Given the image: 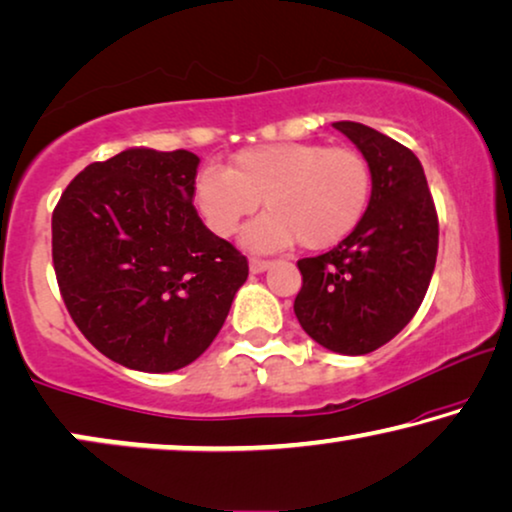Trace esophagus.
I'll use <instances>...</instances> for the list:
<instances>
[{
    "label": "esophagus",
    "mask_w": 512,
    "mask_h": 512,
    "mask_svg": "<svg viewBox=\"0 0 512 512\" xmlns=\"http://www.w3.org/2000/svg\"><path fill=\"white\" fill-rule=\"evenodd\" d=\"M270 261H265V258H251L249 261V270L254 272V274H261V272H265L270 268Z\"/></svg>",
    "instance_id": "esophagus-1"
}]
</instances>
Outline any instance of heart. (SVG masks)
I'll return each instance as SVG.
<instances>
[{"instance_id": "b5f03b06", "label": "heart", "mask_w": 512, "mask_h": 512, "mask_svg": "<svg viewBox=\"0 0 512 512\" xmlns=\"http://www.w3.org/2000/svg\"><path fill=\"white\" fill-rule=\"evenodd\" d=\"M374 177L367 159L323 143H272L240 150L231 168L207 166L196 175L191 198L205 226L231 238L265 198L268 212L244 233L258 251L328 249L365 217Z\"/></svg>"}]
</instances>
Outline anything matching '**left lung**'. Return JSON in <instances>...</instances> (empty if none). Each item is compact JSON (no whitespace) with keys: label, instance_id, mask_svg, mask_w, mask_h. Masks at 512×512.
I'll list each match as a JSON object with an SVG mask.
<instances>
[{"label":"left lung","instance_id":"1","mask_svg":"<svg viewBox=\"0 0 512 512\" xmlns=\"http://www.w3.org/2000/svg\"><path fill=\"white\" fill-rule=\"evenodd\" d=\"M372 168L374 189L353 233L321 256L300 258L295 316L325 348L365 355L416 316L439 251V217L409 147L358 122H335Z\"/></svg>","mask_w":512,"mask_h":512}]
</instances>
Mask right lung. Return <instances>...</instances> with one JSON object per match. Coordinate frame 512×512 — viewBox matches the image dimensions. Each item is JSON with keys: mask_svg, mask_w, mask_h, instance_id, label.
<instances>
[{"mask_svg": "<svg viewBox=\"0 0 512 512\" xmlns=\"http://www.w3.org/2000/svg\"><path fill=\"white\" fill-rule=\"evenodd\" d=\"M201 159L131 147L73 177L53 212V265L73 323L138 372L194 362L224 325L249 263L198 217Z\"/></svg>", "mask_w": 512, "mask_h": 512, "instance_id": "obj_1", "label": "right lung"}]
</instances>
